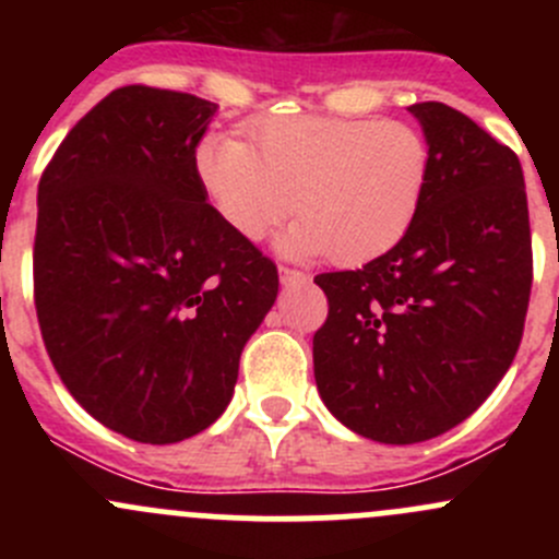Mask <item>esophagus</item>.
<instances>
[{"mask_svg":"<svg viewBox=\"0 0 559 559\" xmlns=\"http://www.w3.org/2000/svg\"><path fill=\"white\" fill-rule=\"evenodd\" d=\"M278 278L284 286H295V284H306L308 275L300 273V270H292V267H281L278 270Z\"/></svg>","mask_w":559,"mask_h":559,"instance_id":"obj_1","label":"esophagus"}]
</instances>
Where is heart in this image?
Instances as JSON below:
<instances>
[{
    "instance_id": "heart-1",
    "label": "heart",
    "mask_w": 559,
    "mask_h": 559,
    "mask_svg": "<svg viewBox=\"0 0 559 559\" xmlns=\"http://www.w3.org/2000/svg\"><path fill=\"white\" fill-rule=\"evenodd\" d=\"M194 173L218 218L243 240L264 238L297 211L302 218L281 235V251L362 264L392 251L416 222L430 145L394 118L275 116L248 127V145L205 134Z\"/></svg>"
}]
</instances>
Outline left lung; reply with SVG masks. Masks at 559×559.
Segmentation results:
<instances>
[{"label":"left lung","instance_id":"obj_1","mask_svg":"<svg viewBox=\"0 0 559 559\" xmlns=\"http://www.w3.org/2000/svg\"><path fill=\"white\" fill-rule=\"evenodd\" d=\"M408 110L430 145L416 222L362 270L313 278L330 302L313 335L316 386L337 421L379 443L430 441L492 394L533 284L514 151L443 103Z\"/></svg>","mask_w":559,"mask_h":559}]
</instances>
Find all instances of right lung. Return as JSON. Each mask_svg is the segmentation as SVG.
Instances as JSON below:
<instances>
[{"label":"right lung","instance_id":"obj_1","mask_svg":"<svg viewBox=\"0 0 559 559\" xmlns=\"http://www.w3.org/2000/svg\"><path fill=\"white\" fill-rule=\"evenodd\" d=\"M216 103L123 86L70 129L37 189L35 306L72 397L140 443L229 405L278 270L207 205L197 143Z\"/></svg>","mask_w":559,"mask_h":559}]
</instances>
